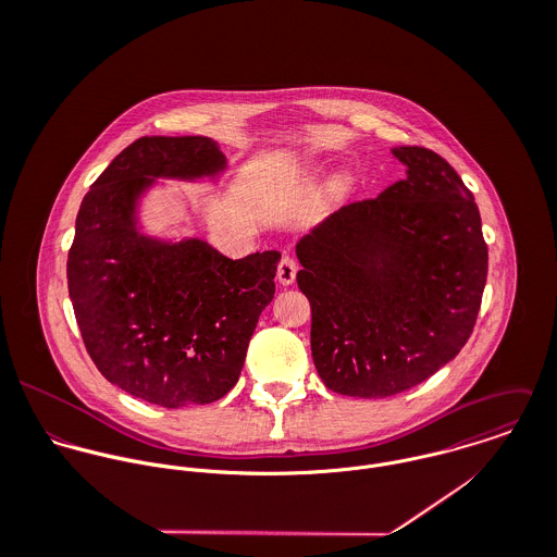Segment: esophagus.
<instances>
[{"label": "esophagus", "mask_w": 557, "mask_h": 557, "mask_svg": "<svg viewBox=\"0 0 557 557\" xmlns=\"http://www.w3.org/2000/svg\"><path fill=\"white\" fill-rule=\"evenodd\" d=\"M296 272H298V263H296V259L294 257H289V255H285L283 259H281V263H278V268H276V278H278V283L281 285H292L294 281H296Z\"/></svg>", "instance_id": "34e87169"}]
</instances>
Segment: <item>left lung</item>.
Here are the masks:
<instances>
[{
	"instance_id": "obj_1",
	"label": "left lung",
	"mask_w": 557,
	"mask_h": 557,
	"mask_svg": "<svg viewBox=\"0 0 557 557\" xmlns=\"http://www.w3.org/2000/svg\"><path fill=\"white\" fill-rule=\"evenodd\" d=\"M407 175L343 206L296 244L321 382L384 398L429 380L468 343L488 252L474 195L440 154L403 146Z\"/></svg>"
}]
</instances>
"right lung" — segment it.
<instances>
[{
	"label": "right lung",
	"mask_w": 557,
	"mask_h": 557,
	"mask_svg": "<svg viewBox=\"0 0 557 557\" xmlns=\"http://www.w3.org/2000/svg\"><path fill=\"white\" fill-rule=\"evenodd\" d=\"M225 169L208 137H141L81 201L66 272L83 343L111 384L160 407L225 397L274 298L281 252L230 259L206 239L141 232L139 203L159 177L216 180Z\"/></svg>",
	"instance_id": "add662e5"
}]
</instances>
